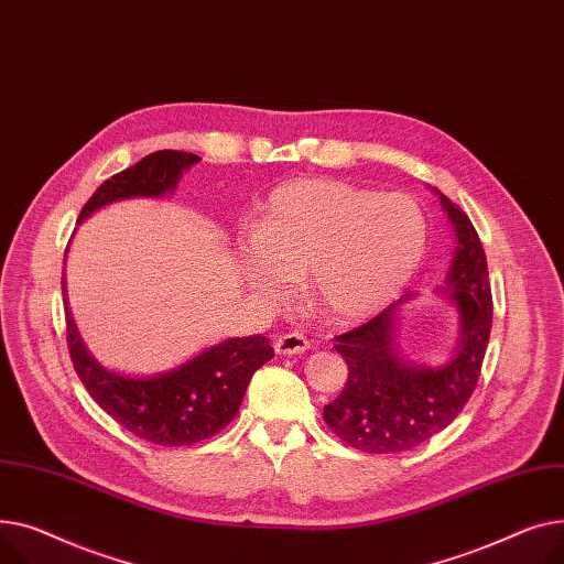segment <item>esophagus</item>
<instances>
[{
    "label": "esophagus",
    "mask_w": 564,
    "mask_h": 564,
    "mask_svg": "<svg viewBox=\"0 0 564 564\" xmlns=\"http://www.w3.org/2000/svg\"><path fill=\"white\" fill-rule=\"evenodd\" d=\"M310 348V341L297 335V333H289V335H280L275 339V352L278 355H284V357H293V355H301Z\"/></svg>",
    "instance_id": "esophagus-1"
}]
</instances>
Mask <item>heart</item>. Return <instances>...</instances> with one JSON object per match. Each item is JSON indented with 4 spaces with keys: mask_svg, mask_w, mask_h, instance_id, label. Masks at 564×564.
Returning <instances> with one entry per match:
<instances>
[{
    "mask_svg": "<svg viewBox=\"0 0 564 564\" xmlns=\"http://www.w3.org/2000/svg\"><path fill=\"white\" fill-rule=\"evenodd\" d=\"M423 212L403 193L339 180H297L275 188L239 252L243 282L284 303L305 275L312 307L333 323L364 321L403 293L425 252Z\"/></svg>",
    "mask_w": 564,
    "mask_h": 564,
    "instance_id": "obj_1",
    "label": "heart"
}]
</instances>
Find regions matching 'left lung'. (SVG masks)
Returning <instances> with one entry per match:
<instances>
[{
  "label": "left lung",
  "instance_id": "1",
  "mask_svg": "<svg viewBox=\"0 0 564 564\" xmlns=\"http://www.w3.org/2000/svg\"><path fill=\"white\" fill-rule=\"evenodd\" d=\"M437 195L457 239L442 293H448L459 312V346L444 367L405 359L393 335L395 312L410 301V293L337 337L335 348L348 364V380L339 399L323 408V419L339 440L364 453H401L435 437L478 384L491 329L487 257L469 216L444 193Z\"/></svg>",
  "mask_w": 564,
  "mask_h": 564
}]
</instances>
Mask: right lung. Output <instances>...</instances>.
<instances>
[{"label":"right lung","instance_id":"right-lung-1","mask_svg":"<svg viewBox=\"0 0 564 564\" xmlns=\"http://www.w3.org/2000/svg\"><path fill=\"white\" fill-rule=\"evenodd\" d=\"M197 161V154L180 150L148 154L99 186L84 205L79 223L111 203L173 193L182 173ZM65 339L90 399L129 433L159 446H191L220 433L237 416L252 373L273 357L269 339L252 335L225 339L173 371L148 378L122 376L105 369L86 350L68 301Z\"/></svg>","mask_w":564,"mask_h":564}]
</instances>
